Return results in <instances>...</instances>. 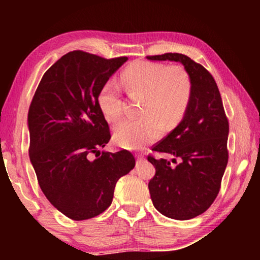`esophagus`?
I'll list each match as a JSON object with an SVG mask.
<instances>
[{
    "label": "esophagus",
    "mask_w": 260,
    "mask_h": 260,
    "mask_svg": "<svg viewBox=\"0 0 260 260\" xmlns=\"http://www.w3.org/2000/svg\"><path fill=\"white\" fill-rule=\"evenodd\" d=\"M136 158H138V164H140L141 161L144 160V156L142 155V153H138V155H136Z\"/></svg>",
    "instance_id": "esophagus-1"
}]
</instances>
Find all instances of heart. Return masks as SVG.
<instances>
[{
  "label": "heart",
  "mask_w": 260,
  "mask_h": 260,
  "mask_svg": "<svg viewBox=\"0 0 260 260\" xmlns=\"http://www.w3.org/2000/svg\"><path fill=\"white\" fill-rule=\"evenodd\" d=\"M121 81L132 94L143 95L139 119H124L113 128L116 142L126 149H140L159 138L165 128L177 126L190 103L192 83L182 67L140 61L129 65L121 73ZM99 105L109 121L121 116L120 89L110 80L99 95Z\"/></svg>",
  "instance_id": "b5f03b06"
}]
</instances>
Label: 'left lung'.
<instances>
[{"mask_svg": "<svg viewBox=\"0 0 260 260\" xmlns=\"http://www.w3.org/2000/svg\"><path fill=\"white\" fill-rule=\"evenodd\" d=\"M147 58L181 63L191 79V99L182 120L152 147V151L172 156L174 165L148 156L156 169L148 187L152 204L161 214L192 219L213 203L228 162L230 125L221 96L208 70L188 56L167 52Z\"/></svg>", "mask_w": 260, "mask_h": 260, "instance_id": "8db88e82", "label": "left lung"}]
</instances>
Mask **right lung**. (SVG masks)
<instances>
[{
	"label": "right lung",
	"mask_w": 260,
	"mask_h": 260,
	"mask_svg": "<svg viewBox=\"0 0 260 260\" xmlns=\"http://www.w3.org/2000/svg\"><path fill=\"white\" fill-rule=\"evenodd\" d=\"M126 60L69 52L43 74L29 105L30 162L48 201L70 219L104 212L135 166L129 151H100L111 139L100 91Z\"/></svg>",
	"instance_id": "obj_1"
}]
</instances>
